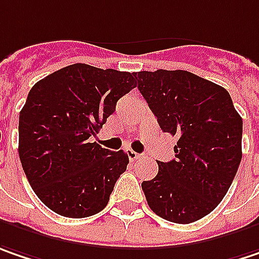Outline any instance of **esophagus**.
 Listing matches in <instances>:
<instances>
[{
	"label": "esophagus",
	"instance_id": "obj_1",
	"mask_svg": "<svg viewBox=\"0 0 259 259\" xmlns=\"http://www.w3.org/2000/svg\"><path fill=\"white\" fill-rule=\"evenodd\" d=\"M127 157H129L130 161H135V160H138V158H141L142 155H141V154H138V152H135L133 149H127Z\"/></svg>",
	"mask_w": 259,
	"mask_h": 259
}]
</instances>
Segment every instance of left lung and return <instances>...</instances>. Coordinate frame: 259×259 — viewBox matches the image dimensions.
I'll use <instances>...</instances> for the list:
<instances>
[{
  "label": "left lung",
  "mask_w": 259,
  "mask_h": 259,
  "mask_svg": "<svg viewBox=\"0 0 259 259\" xmlns=\"http://www.w3.org/2000/svg\"><path fill=\"white\" fill-rule=\"evenodd\" d=\"M135 77L161 130L179 138L175 160L158 161V175L142 183L148 205L177 224L201 220L235 179L242 117L224 88L190 71H138Z\"/></svg>",
  "instance_id": "8db88e82"
}]
</instances>
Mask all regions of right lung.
<instances>
[{
  "instance_id": "right-lung-1",
  "label": "right lung",
  "mask_w": 259,
  "mask_h": 259,
  "mask_svg": "<svg viewBox=\"0 0 259 259\" xmlns=\"http://www.w3.org/2000/svg\"><path fill=\"white\" fill-rule=\"evenodd\" d=\"M135 86L133 73L77 63L30 89L19 117V157L33 192L54 212L83 219L107 206L129 157L89 138Z\"/></svg>"
}]
</instances>
